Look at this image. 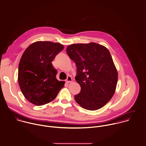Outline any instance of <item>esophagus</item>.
<instances>
[{"mask_svg":"<svg viewBox=\"0 0 146 146\" xmlns=\"http://www.w3.org/2000/svg\"><path fill=\"white\" fill-rule=\"evenodd\" d=\"M72 82V78L71 76H68L67 78V79H66V82L67 83H71Z\"/></svg>","mask_w":146,"mask_h":146,"instance_id":"34e87169","label":"esophagus"}]
</instances>
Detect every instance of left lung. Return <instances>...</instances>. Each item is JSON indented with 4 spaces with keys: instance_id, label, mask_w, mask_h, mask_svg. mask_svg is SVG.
I'll use <instances>...</instances> for the list:
<instances>
[{
    "instance_id": "left-lung-1",
    "label": "left lung",
    "mask_w": 146,
    "mask_h": 146,
    "mask_svg": "<svg viewBox=\"0 0 146 146\" xmlns=\"http://www.w3.org/2000/svg\"><path fill=\"white\" fill-rule=\"evenodd\" d=\"M67 53L77 67L76 82L80 92L76 102L88 110H98L113 96L117 82V71L107 48L95 42L74 44L67 47Z\"/></svg>"
}]
</instances>
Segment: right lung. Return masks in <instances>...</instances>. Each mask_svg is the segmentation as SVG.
<instances>
[{
	"label": "right lung",
	"instance_id": "add662e5",
	"mask_svg": "<svg viewBox=\"0 0 146 146\" xmlns=\"http://www.w3.org/2000/svg\"><path fill=\"white\" fill-rule=\"evenodd\" d=\"M58 42H36L23 52L19 66L18 81L21 92L30 102L42 106L53 101L64 82L56 78L57 70L52 62L62 51Z\"/></svg>",
	"mask_w": 146,
	"mask_h": 146
}]
</instances>
